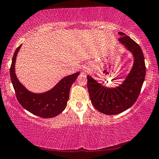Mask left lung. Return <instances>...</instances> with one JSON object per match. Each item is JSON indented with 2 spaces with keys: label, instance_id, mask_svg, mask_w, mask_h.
I'll return each mask as SVG.
<instances>
[{
  "label": "left lung",
  "instance_id": "1",
  "mask_svg": "<svg viewBox=\"0 0 159 159\" xmlns=\"http://www.w3.org/2000/svg\"><path fill=\"white\" fill-rule=\"evenodd\" d=\"M118 33L122 36L118 39L120 42L132 52L134 58L133 67L125 82L114 89H107L87 76V87L92 105L106 115L120 113L136 102L146 75L144 58L139 44L125 34Z\"/></svg>",
  "mask_w": 159,
  "mask_h": 159
}]
</instances>
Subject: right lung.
<instances>
[{"mask_svg":"<svg viewBox=\"0 0 159 159\" xmlns=\"http://www.w3.org/2000/svg\"><path fill=\"white\" fill-rule=\"evenodd\" d=\"M21 45L15 50L10 69V79L15 95L20 105L34 115L44 118H51L59 115L66 108L70 89L77 79L79 72L64 77L53 89L43 93H34L20 84L15 73V63Z\"/></svg>","mask_w":159,"mask_h":159,"instance_id":"right-lung-1","label":"right lung"}]
</instances>
